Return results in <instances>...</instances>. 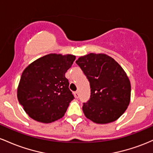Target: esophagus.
<instances>
[{
  "label": "esophagus",
  "mask_w": 153,
  "mask_h": 153,
  "mask_svg": "<svg viewBox=\"0 0 153 153\" xmlns=\"http://www.w3.org/2000/svg\"><path fill=\"white\" fill-rule=\"evenodd\" d=\"M74 97H76V98H78V97H79V92H78V91H76V92H74Z\"/></svg>",
  "instance_id": "esophagus-1"
}]
</instances>
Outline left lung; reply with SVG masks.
<instances>
[{
    "mask_svg": "<svg viewBox=\"0 0 153 153\" xmlns=\"http://www.w3.org/2000/svg\"><path fill=\"white\" fill-rule=\"evenodd\" d=\"M76 63L90 85V98L82 106L86 117L102 124L117 120L127 108L131 97V84L124 70L103 53L82 56Z\"/></svg>",
    "mask_w": 153,
    "mask_h": 153,
    "instance_id": "1",
    "label": "left lung"
}]
</instances>
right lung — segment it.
I'll use <instances>...</instances> for the list:
<instances>
[{
    "label": "right lung",
    "mask_w": 153,
    "mask_h": 153,
    "mask_svg": "<svg viewBox=\"0 0 153 153\" xmlns=\"http://www.w3.org/2000/svg\"><path fill=\"white\" fill-rule=\"evenodd\" d=\"M76 56L51 53L30 63L22 73L17 97L30 118L51 123L64 116L74 98L65 74Z\"/></svg>",
    "instance_id": "obj_1"
}]
</instances>
